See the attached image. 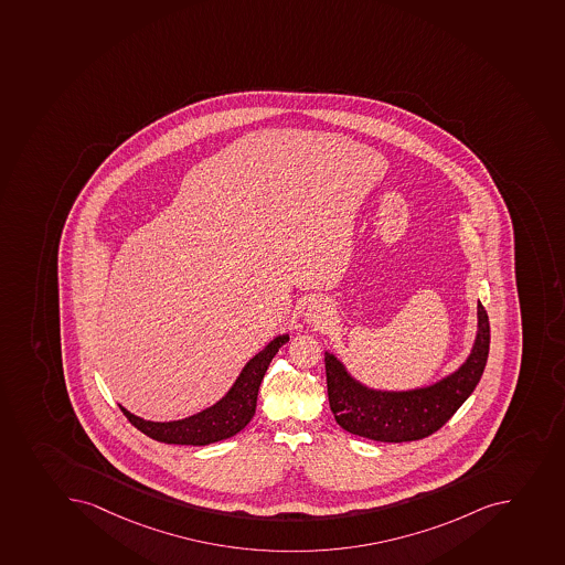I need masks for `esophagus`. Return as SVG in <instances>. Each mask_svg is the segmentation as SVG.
<instances>
[{"instance_id":"obj_1","label":"esophagus","mask_w":565,"mask_h":565,"mask_svg":"<svg viewBox=\"0 0 565 565\" xmlns=\"http://www.w3.org/2000/svg\"><path fill=\"white\" fill-rule=\"evenodd\" d=\"M328 311L322 308L321 305H310L308 306V311H306V317H308V321L313 322V324H322V322H327Z\"/></svg>"}]
</instances>
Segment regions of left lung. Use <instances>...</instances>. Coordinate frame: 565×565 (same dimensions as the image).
<instances>
[{
  "label": "left lung",
  "mask_w": 565,
  "mask_h": 565,
  "mask_svg": "<svg viewBox=\"0 0 565 565\" xmlns=\"http://www.w3.org/2000/svg\"><path fill=\"white\" fill-rule=\"evenodd\" d=\"M491 344L489 316L478 302V335L469 358L445 380L406 392L372 391L353 380L332 353L324 355L328 401L347 433L383 444L427 438L444 427L480 383Z\"/></svg>",
  "instance_id": "1"
}]
</instances>
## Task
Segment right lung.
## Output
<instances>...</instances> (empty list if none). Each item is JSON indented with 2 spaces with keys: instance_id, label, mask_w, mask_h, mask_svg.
Wrapping results in <instances>:
<instances>
[{
  "instance_id": "obj_1",
  "label": "right lung",
  "mask_w": 565,
  "mask_h": 565,
  "mask_svg": "<svg viewBox=\"0 0 565 565\" xmlns=\"http://www.w3.org/2000/svg\"><path fill=\"white\" fill-rule=\"evenodd\" d=\"M288 339V335L275 338L263 352L249 359L226 396L195 416L179 422L159 423L146 422L142 417L127 412L124 406H120V411L132 427H137L140 433L157 439L160 444L202 447L232 438L252 422L257 408L260 381L275 353L279 352Z\"/></svg>"
}]
</instances>
